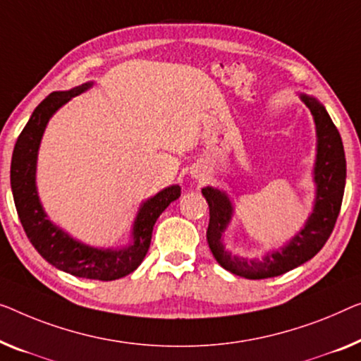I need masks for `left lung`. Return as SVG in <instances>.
Listing matches in <instances>:
<instances>
[{"label": "left lung", "instance_id": "left-lung-1", "mask_svg": "<svg viewBox=\"0 0 361 361\" xmlns=\"http://www.w3.org/2000/svg\"><path fill=\"white\" fill-rule=\"evenodd\" d=\"M301 100L311 110L318 133V155H316L314 181L318 185L314 211L305 228L281 251L267 255L262 261H245L228 255L220 238L232 217V204L228 197L214 188H202L209 204L207 245L220 266L235 276L246 279L277 277L310 261L326 245L341 212L343 190H345V152L337 128L327 115L324 106L313 97L301 95Z\"/></svg>", "mask_w": 361, "mask_h": 361}]
</instances>
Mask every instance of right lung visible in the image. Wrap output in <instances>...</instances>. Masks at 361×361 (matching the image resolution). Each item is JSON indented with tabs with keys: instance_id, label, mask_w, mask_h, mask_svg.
<instances>
[{
	"instance_id": "obj_1",
	"label": "right lung",
	"mask_w": 361,
	"mask_h": 361,
	"mask_svg": "<svg viewBox=\"0 0 361 361\" xmlns=\"http://www.w3.org/2000/svg\"><path fill=\"white\" fill-rule=\"evenodd\" d=\"M92 84L66 92H53L40 102L19 134L11 160V190L24 232L43 259L71 276L94 281H116L136 271L147 255L154 225L170 202L180 197L181 188L170 186L142 204L134 222V243L125 250H97L73 240L47 219L35 190V164L42 134L50 116L73 97Z\"/></svg>"
}]
</instances>
